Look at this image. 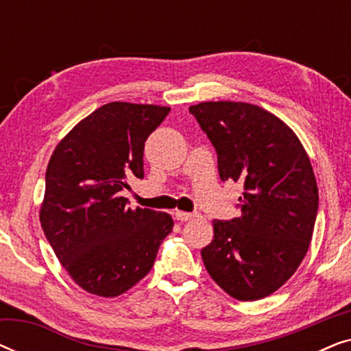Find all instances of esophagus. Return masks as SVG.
I'll return each mask as SVG.
<instances>
[{
    "mask_svg": "<svg viewBox=\"0 0 351 351\" xmlns=\"http://www.w3.org/2000/svg\"><path fill=\"white\" fill-rule=\"evenodd\" d=\"M172 214H174V217L177 220H180V222H186V220H191V219L196 217V214L184 213V210H176V213H172Z\"/></svg>",
    "mask_w": 351,
    "mask_h": 351,
    "instance_id": "esophagus-1",
    "label": "esophagus"
}]
</instances>
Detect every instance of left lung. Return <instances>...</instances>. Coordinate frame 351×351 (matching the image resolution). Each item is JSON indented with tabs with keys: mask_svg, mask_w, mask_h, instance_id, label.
I'll list each match as a JSON object with an SVG mask.
<instances>
[{
	"mask_svg": "<svg viewBox=\"0 0 351 351\" xmlns=\"http://www.w3.org/2000/svg\"><path fill=\"white\" fill-rule=\"evenodd\" d=\"M190 113L217 152L220 179L244 186L241 215L213 222V243L201 249L204 267L233 299H263L308 251L318 213L310 158L294 131L257 105L201 102Z\"/></svg>",
	"mask_w": 351,
	"mask_h": 351,
	"instance_id": "left-lung-1",
	"label": "left lung"
}]
</instances>
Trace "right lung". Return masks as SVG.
Instances as JSON below:
<instances>
[{
    "label": "right lung",
    "instance_id": "1",
    "mask_svg": "<svg viewBox=\"0 0 351 351\" xmlns=\"http://www.w3.org/2000/svg\"><path fill=\"white\" fill-rule=\"evenodd\" d=\"M169 107L110 102L59 142L46 169L43 232L84 291L117 297L148 275L169 214L128 206V179H143V147Z\"/></svg>",
    "mask_w": 351,
    "mask_h": 351
}]
</instances>
